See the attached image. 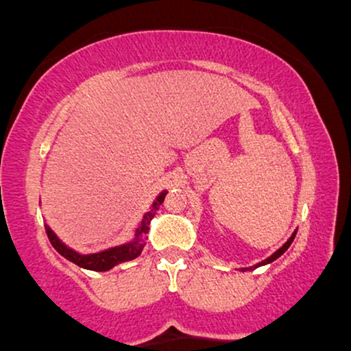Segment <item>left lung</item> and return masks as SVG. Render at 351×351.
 <instances>
[{"mask_svg":"<svg viewBox=\"0 0 351 351\" xmlns=\"http://www.w3.org/2000/svg\"><path fill=\"white\" fill-rule=\"evenodd\" d=\"M295 234H297V231H295V232H293V234L291 236V239H289V241H287V243H285L284 245H282V247L279 249V251H277V252H274L271 257H267V259H265V261H263V263H259V264H257V265H256V267H259V265H265V264L272 263V261H276V259H277V257H280V256H282V254H284L285 251H287V249H289V245H291V244H292V241H293V237H295ZM256 267H254V269H256ZM243 271H244V269H243Z\"/></svg>","mask_w":351,"mask_h":351,"instance_id":"8db88e82","label":"left lung"}]
</instances>
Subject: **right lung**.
Returning a JSON list of instances; mask_svg holds the SVG:
<instances>
[{
	"label": "right lung",
	"instance_id": "right-lung-1",
	"mask_svg": "<svg viewBox=\"0 0 351 351\" xmlns=\"http://www.w3.org/2000/svg\"><path fill=\"white\" fill-rule=\"evenodd\" d=\"M165 196H167V191L160 193L158 198L153 201L150 211L143 216L142 223H140V226L136 228L135 239L128 244L117 245V247H110V249H107V251L95 252V254H79V252L72 251V249L67 247L66 244L60 243V241L56 237V234L51 231L49 228H46L47 237H49L52 247H54L56 251L60 254V256H64L67 261H71V263L77 264L79 267L88 269V271H97V272L108 271V269L115 267L117 264L127 263V261H132V259H135V257L140 256V252H142V249L145 245V239H147L148 231H150L148 224H150V221L153 219V216H155V213L158 211L160 204L163 203Z\"/></svg>",
	"mask_w": 351,
	"mask_h": 351
}]
</instances>
